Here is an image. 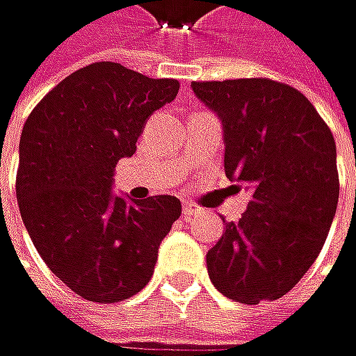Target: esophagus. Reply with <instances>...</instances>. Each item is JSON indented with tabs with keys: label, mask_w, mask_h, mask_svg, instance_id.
I'll return each mask as SVG.
<instances>
[{
	"label": "esophagus",
	"mask_w": 356,
	"mask_h": 356,
	"mask_svg": "<svg viewBox=\"0 0 356 356\" xmlns=\"http://www.w3.org/2000/svg\"><path fill=\"white\" fill-rule=\"evenodd\" d=\"M198 213H202V209L196 207L194 202H186L184 204V217H192V215H198Z\"/></svg>",
	"instance_id": "obj_1"
}]
</instances>
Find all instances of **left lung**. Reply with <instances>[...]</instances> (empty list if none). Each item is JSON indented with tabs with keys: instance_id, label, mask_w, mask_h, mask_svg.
<instances>
[{
	"instance_id": "obj_1",
	"label": "left lung",
	"mask_w": 356,
	"mask_h": 356,
	"mask_svg": "<svg viewBox=\"0 0 356 356\" xmlns=\"http://www.w3.org/2000/svg\"><path fill=\"white\" fill-rule=\"evenodd\" d=\"M223 122L225 175L248 188L240 221L209 250L215 288L242 305L288 294L319 257L336 215V141L315 106L271 79L194 81Z\"/></svg>"
}]
</instances>
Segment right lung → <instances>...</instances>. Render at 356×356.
Masks as SVG:
<instances>
[{
  "label": "right lung",
  "instance_id": "right-lung-1",
  "mask_svg": "<svg viewBox=\"0 0 356 356\" xmlns=\"http://www.w3.org/2000/svg\"><path fill=\"white\" fill-rule=\"evenodd\" d=\"M177 79H149L93 62L58 83L20 135L16 198L24 227L56 277L91 302H120L145 288L158 246L181 217L175 196L127 202L112 194L120 158L133 156Z\"/></svg>",
  "mask_w": 356,
  "mask_h": 356
}]
</instances>
